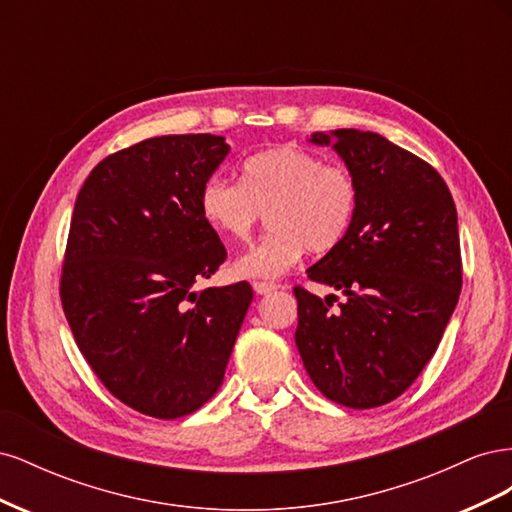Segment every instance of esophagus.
<instances>
[{
    "label": "esophagus",
    "instance_id": "34e87169",
    "mask_svg": "<svg viewBox=\"0 0 512 512\" xmlns=\"http://www.w3.org/2000/svg\"><path fill=\"white\" fill-rule=\"evenodd\" d=\"M280 288V284H273V282H254V290L256 294H271Z\"/></svg>",
    "mask_w": 512,
    "mask_h": 512
}]
</instances>
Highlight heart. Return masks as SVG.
<instances>
[{
  "label": "heart",
  "mask_w": 512,
  "mask_h": 512,
  "mask_svg": "<svg viewBox=\"0 0 512 512\" xmlns=\"http://www.w3.org/2000/svg\"><path fill=\"white\" fill-rule=\"evenodd\" d=\"M356 200L359 190L344 166L280 145L247 158L241 183L209 179L200 190V213L213 230L237 243L250 241L262 215H269L273 232L232 262V273L275 280L297 265L305 250H335L352 226Z\"/></svg>",
  "instance_id": "b5f03b06"
}]
</instances>
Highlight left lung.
Instances as JSON below:
<instances>
[{
	"label": "left lung",
	"mask_w": 512,
	"mask_h": 512,
	"mask_svg": "<svg viewBox=\"0 0 512 512\" xmlns=\"http://www.w3.org/2000/svg\"><path fill=\"white\" fill-rule=\"evenodd\" d=\"M309 141L333 145L359 200L344 241L307 269L346 299L294 286V342L324 397L354 410L384 406L418 378L455 312L457 209L436 168L376 132H316Z\"/></svg>",
	"instance_id": "left-lung-1"
}]
</instances>
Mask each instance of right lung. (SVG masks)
I'll use <instances>...</instances> for the list:
<instances>
[{"mask_svg":"<svg viewBox=\"0 0 512 512\" xmlns=\"http://www.w3.org/2000/svg\"><path fill=\"white\" fill-rule=\"evenodd\" d=\"M224 136L168 134L104 158L76 196L59 294L100 382L153 418L192 414L218 393L252 303L239 282L194 290L226 260L200 213Z\"/></svg>","mask_w":512,"mask_h":512,"instance_id":"add662e5","label":"right lung"}]
</instances>
